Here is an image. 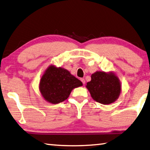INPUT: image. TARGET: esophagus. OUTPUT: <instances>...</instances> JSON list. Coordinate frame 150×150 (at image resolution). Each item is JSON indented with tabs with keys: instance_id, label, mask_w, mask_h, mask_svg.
I'll use <instances>...</instances> for the list:
<instances>
[{
	"instance_id": "1",
	"label": "esophagus",
	"mask_w": 150,
	"mask_h": 150,
	"mask_svg": "<svg viewBox=\"0 0 150 150\" xmlns=\"http://www.w3.org/2000/svg\"><path fill=\"white\" fill-rule=\"evenodd\" d=\"M81 81L82 83H83V84H85V83H86V82H85V80H84V78H82V79H81Z\"/></svg>"
}]
</instances>
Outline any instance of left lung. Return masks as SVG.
Masks as SVG:
<instances>
[{
    "label": "left lung",
    "instance_id": "left-lung-1",
    "mask_svg": "<svg viewBox=\"0 0 150 150\" xmlns=\"http://www.w3.org/2000/svg\"><path fill=\"white\" fill-rule=\"evenodd\" d=\"M86 86L93 100L103 105L116 101L122 90L119 79L112 72H95Z\"/></svg>",
    "mask_w": 150,
    "mask_h": 150
}]
</instances>
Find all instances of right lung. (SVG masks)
<instances>
[{
    "mask_svg": "<svg viewBox=\"0 0 150 150\" xmlns=\"http://www.w3.org/2000/svg\"><path fill=\"white\" fill-rule=\"evenodd\" d=\"M81 86L82 82L67 69L51 65L40 79L39 89L45 101L58 104L68 98L73 89Z\"/></svg>",
    "mask_w": 150,
    "mask_h": 150,
    "instance_id": "1",
    "label": "right lung"
}]
</instances>
